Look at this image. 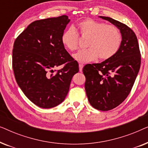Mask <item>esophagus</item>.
<instances>
[{"instance_id":"obj_1","label":"esophagus","mask_w":148,"mask_h":148,"mask_svg":"<svg viewBox=\"0 0 148 148\" xmlns=\"http://www.w3.org/2000/svg\"><path fill=\"white\" fill-rule=\"evenodd\" d=\"M79 71H82L83 67H84V64H79Z\"/></svg>"}]
</instances>
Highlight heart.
I'll use <instances>...</instances> for the list:
<instances>
[{"label":"heart","mask_w":148,"mask_h":148,"mask_svg":"<svg viewBox=\"0 0 148 148\" xmlns=\"http://www.w3.org/2000/svg\"><path fill=\"white\" fill-rule=\"evenodd\" d=\"M78 27L83 36L90 37L87 47L74 55L79 62L85 63L98 59L104 60L112 58L120 49L122 35L116 26L92 19H87L78 23ZM61 42L69 51L78 48L79 35L73 26L66 29L61 36Z\"/></svg>","instance_id":"heart-1"}]
</instances>
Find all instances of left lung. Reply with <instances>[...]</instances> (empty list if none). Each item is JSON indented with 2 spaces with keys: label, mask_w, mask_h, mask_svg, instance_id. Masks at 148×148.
Instances as JSON below:
<instances>
[{
  "label": "left lung",
  "mask_w": 148,
  "mask_h": 148,
  "mask_svg": "<svg viewBox=\"0 0 148 148\" xmlns=\"http://www.w3.org/2000/svg\"><path fill=\"white\" fill-rule=\"evenodd\" d=\"M99 17L114 25L122 35L121 48L114 56L83 69L89 102L97 110L107 111L128 96L140 69L141 54L137 36L130 27L110 17Z\"/></svg>",
  "instance_id": "1"
}]
</instances>
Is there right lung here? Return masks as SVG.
Instances as JSON below:
<instances>
[{"instance_id":"obj_1","label":"right lung","mask_w":148,"mask_h":148,"mask_svg":"<svg viewBox=\"0 0 148 148\" xmlns=\"http://www.w3.org/2000/svg\"><path fill=\"white\" fill-rule=\"evenodd\" d=\"M69 21L66 15L37 20L14 42L12 62L16 82L26 97L40 108H53L63 102L73 76L79 71L78 62L61 42ZM62 64L64 67L56 74L49 73Z\"/></svg>"}]
</instances>
